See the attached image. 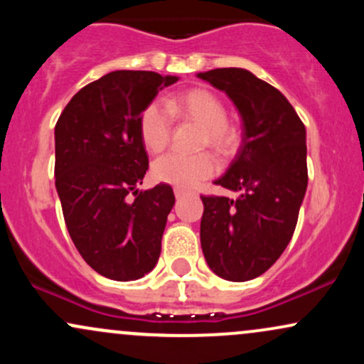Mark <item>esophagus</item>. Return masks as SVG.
Wrapping results in <instances>:
<instances>
[{
	"label": "esophagus",
	"instance_id": "1",
	"mask_svg": "<svg viewBox=\"0 0 364 364\" xmlns=\"http://www.w3.org/2000/svg\"><path fill=\"white\" fill-rule=\"evenodd\" d=\"M186 195H188V191L183 190V188H174V196H176L178 200H181L183 196H186Z\"/></svg>",
	"mask_w": 364,
	"mask_h": 364
}]
</instances>
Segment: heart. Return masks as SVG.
Masks as SVG:
<instances>
[{
	"mask_svg": "<svg viewBox=\"0 0 364 364\" xmlns=\"http://www.w3.org/2000/svg\"><path fill=\"white\" fill-rule=\"evenodd\" d=\"M168 109L171 112L195 119L205 128L203 144L212 145L217 152L228 154L235 149L237 135L228 124V111L217 95L205 89L188 90L178 97H169ZM169 110V111H170ZM168 111V112H169ZM162 104L152 102L140 114V136L150 152H161L168 147L173 135V119ZM219 171V161L212 152L196 156L171 152L154 162V178L176 188H193Z\"/></svg>",
	"mask_w": 364,
	"mask_h": 364,
	"instance_id": "1",
	"label": "heart"
}]
</instances>
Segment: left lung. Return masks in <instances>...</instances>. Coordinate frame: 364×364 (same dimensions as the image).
Instances as JSON below:
<instances>
[{
    "instance_id": "left-lung-1",
    "label": "left lung",
    "mask_w": 364,
    "mask_h": 364,
    "mask_svg": "<svg viewBox=\"0 0 364 364\" xmlns=\"http://www.w3.org/2000/svg\"><path fill=\"white\" fill-rule=\"evenodd\" d=\"M229 95L243 118V141L215 185L236 200L202 195L203 257L225 281L245 282L270 269L289 245L306 193V129L289 101L243 68L198 73Z\"/></svg>"
}]
</instances>
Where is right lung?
Returning <instances> with one entry per match:
<instances>
[{
	"mask_svg": "<svg viewBox=\"0 0 364 364\" xmlns=\"http://www.w3.org/2000/svg\"><path fill=\"white\" fill-rule=\"evenodd\" d=\"M178 77L118 70L73 95L54 128V176L63 217L78 253L112 281L156 267L174 205L169 185L139 191L149 169L140 114Z\"/></svg>",
	"mask_w": 364,
	"mask_h": 364,
	"instance_id": "1",
	"label": "right lung"
}]
</instances>
